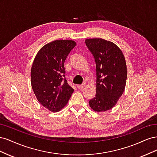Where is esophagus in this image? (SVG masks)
I'll return each mask as SVG.
<instances>
[{
    "mask_svg": "<svg viewBox=\"0 0 157 157\" xmlns=\"http://www.w3.org/2000/svg\"><path fill=\"white\" fill-rule=\"evenodd\" d=\"M85 85H86V83H83V84H80V85H77V88H78V89H82L84 86H85Z\"/></svg>",
    "mask_w": 157,
    "mask_h": 157,
    "instance_id": "34e87169",
    "label": "esophagus"
}]
</instances>
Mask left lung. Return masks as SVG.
Listing matches in <instances>:
<instances>
[{"mask_svg": "<svg viewBox=\"0 0 157 157\" xmlns=\"http://www.w3.org/2000/svg\"><path fill=\"white\" fill-rule=\"evenodd\" d=\"M85 43L94 56L96 67V94L89 105L95 111H106L116 105L124 92L127 78L125 58L111 41L88 39Z\"/></svg>", "mask_w": 157, "mask_h": 157, "instance_id": "obj_1", "label": "left lung"}]
</instances>
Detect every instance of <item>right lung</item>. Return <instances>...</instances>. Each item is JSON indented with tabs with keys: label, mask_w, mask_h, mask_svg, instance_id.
<instances>
[{
	"label": "right lung",
	"mask_w": 157,
	"mask_h": 157,
	"mask_svg": "<svg viewBox=\"0 0 157 157\" xmlns=\"http://www.w3.org/2000/svg\"><path fill=\"white\" fill-rule=\"evenodd\" d=\"M76 46L71 40H57L38 52L31 71V86L37 100L52 112L66 105L74 90L65 78V61Z\"/></svg>",
	"instance_id": "right-lung-1"
}]
</instances>
